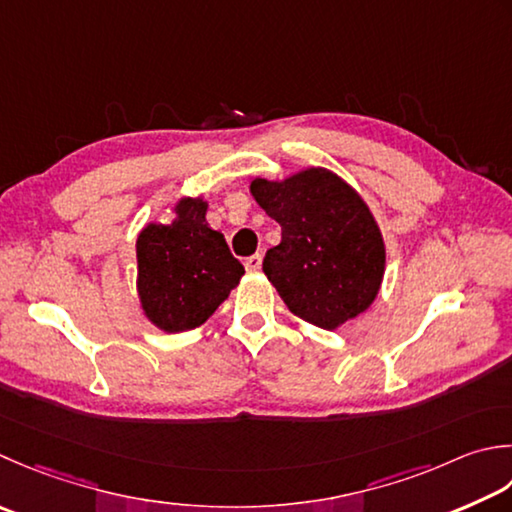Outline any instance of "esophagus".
<instances>
[{
    "label": "esophagus",
    "mask_w": 512,
    "mask_h": 512,
    "mask_svg": "<svg viewBox=\"0 0 512 512\" xmlns=\"http://www.w3.org/2000/svg\"><path fill=\"white\" fill-rule=\"evenodd\" d=\"M244 266H246V270H250V273H255V270L262 268V255L257 253V255H250V257H246Z\"/></svg>",
    "instance_id": "1"
}]
</instances>
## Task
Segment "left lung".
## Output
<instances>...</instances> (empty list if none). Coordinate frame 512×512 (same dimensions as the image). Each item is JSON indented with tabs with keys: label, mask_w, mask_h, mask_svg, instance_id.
<instances>
[{
	"label": "left lung",
	"mask_w": 512,
	"mask_h": 512,
	"mask_svg": "<svg viewBox=\"0 0 512 512\" xmlns=\"http://www.w3.org/2000/svg\"><path fill=\"white\" fill-rule=\"evenodd\" d=\"M250 193L282 226L264 273L290 313L335 330L373 304L386 262L382 233L342 177L308 168L284 182L257 177Z\"/></svg>",
	"instance_id": "obj_1"
}]
</instances>
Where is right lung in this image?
Wrapping results in <instances>:
<instances>
[{
    "mask_svg": "<svg viewBox=\"0 0 512 512\" xmlns=\"http://www.w3.org/2000/svg\"><path fill=\"white\" fill-rule=\"evenodd\" d=\"M244 275L224 235L206 224L204 199H182L170 224L137 237V288L146 317L166 333L202 326Z\"/></svg>",
    "mask_w": 512,
    "mask_h": 512,
    "instance_id": "1",
    "label": "right lung"
}]
</instances>
